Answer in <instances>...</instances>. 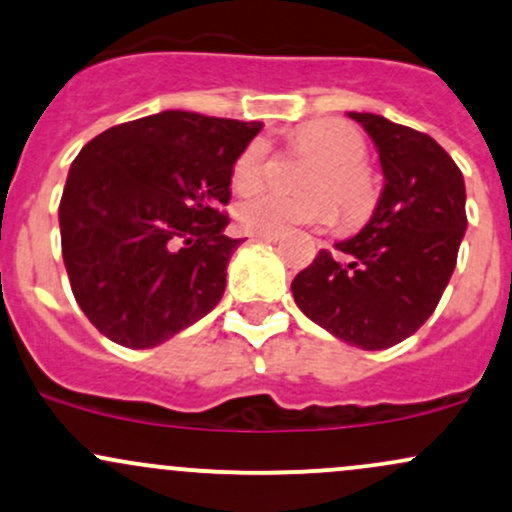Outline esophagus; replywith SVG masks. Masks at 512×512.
I'll list each match as a JSON object with an SVG mask.
<instances>
[{"label": "esophagus", "mask_w": 512, "mask_h": 512, "mask_svg": "<svg viewBox=\"0 0 512 512\" xmlns=\"http://www.w3.org/2000/svg\"><path fill=\"white\" fill-rule=\"evenodd\" d=\"M255 240H262V243H277L279 233H255L252 235Z\"/></svg>", "instance_id": "1"}]
</instances>
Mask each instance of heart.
<instances>
[{
    "label": "heart",
    "instance_id": "1",
    "mask_svg": "<svg viewBox=\"0 0 512 512\" xmlns=\"http://www.w3.org/2000/svg\"><path fill=\"white\" fill-rule=\"evenodd\" d=\"M296 153L316 162L306 172L301 189L308 196H284L277 192L257 194L235 209L240 228L250 233H282L294 226H330L338 218L339 206L345 223H357L372 211L376 187L372 172L364 165L367 140L352 123L340 119H320L303 126L294 136ZM267 138H252L243 153L235 157L233 192L240 196L260 192L269 177Z\"/></svg>",
    "mask_w": 512,
    "mask_h": 512
}]
</instances>
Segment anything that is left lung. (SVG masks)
<instances>
[{
  "label": "left lung",
  "mask_w": 512,
  "mask_h": 512,
  "mask_svg": "<svg viewBox=\"0 0 512 512\" xmlns=\"http://www.w3.org/2000/svg\"><path fill=\"white\" fill-rule=\"evenodd\" d=\"M374 140L384 192L369 223L320 250L291 282L296 306L335 338L386 350L432 316L466 230L464 177L428 133L350 111Z\"/></svg>",
  "instance_id": "8db88e82"
}]
</instances>
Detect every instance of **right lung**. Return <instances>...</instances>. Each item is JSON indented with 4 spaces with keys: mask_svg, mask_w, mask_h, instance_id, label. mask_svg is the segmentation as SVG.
<instances>
[{
    "mask_svg": "<svg viewBox=\"0 0 512 512\" xmlns=\"http://www.w3.org/2000/svg\"><path fill=\"white\" fill-rule=\"evenodd\" d=\"M260 121L162 111L89 140L60 199L72 294L131 350L170 340L216 308L240 240L228 238L230 174Z\"/></svg>",
    "mask_w": 512,
    "mask_h": 512,
    "instance_id": "add662e5",
    "label": "right lung"
}]
</instances>
